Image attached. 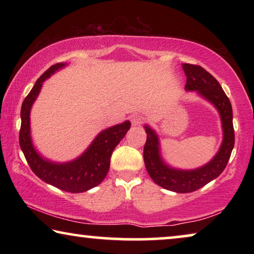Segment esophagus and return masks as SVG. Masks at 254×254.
<instances>
[{
    "label": "esophagus",
    "mask_w": 254,
    "mask_h": 254,
    "mask_svg": "<svg viewBox=\"0 0 254 254\" xmlns=\"http://www.w3.org/2000/svg\"><path fill=\"white\" fill-rule=\"evenodd\" d=\"M129 119L133 126H140V125L143 123V118L138 116V114H133V116H130Z\"/></svg>",
    "instance_id": "esophagus-1"
}]
</instances>
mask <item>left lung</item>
Segmentation results:
<instances>
[{"mask_svg":"<svg viewBox=\"0 0 254 254\" xmlns=\"http://www.w3.org/2000/svg\"><path fill=\"white\" fill-rule=\"evenodd\" d=\"M186 74V90L197 91L213 103L221 114L223 127V142L220 150L211 161L196 170H176L163 163L159 156L158 137L155 131L145 126L147 141L143 149V158L151 179L163 189L177 193H190L201 189L217 178L227 166L235 145V130L232 124V107L220 83L201 65L183 64Z\"/></svg>","mask_w":254,"mask_h":254,"instance_id":"obj_1","label":"left lung"}]
</instances>
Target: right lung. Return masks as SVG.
I'll return each mask as SVG.
<instances>
[{"instance_id":"obj_1","label":"right lung","mask_w":254,"mask_h":254,"mask_svg":"<svg viewBox=\"0 0 254 254\" xmlns=\"http://www.w3.org/2000/svg\"><path fill=\"white\" fill-rule=\"evenodd\" d=\"M64 64H57L47 69L31 90L26 98L24 99L20 110L19 145L22 149L26 162L34 175L39 177L45 183L51 184L58 189L70 193L85 192L92 187L99 185L105 178L110 169V159L114 148L123 140L125 135L130 128L129 121L107 128L103 130L95 138L91 145L88 148L81 157L69 163H53L46 161L34 150L30 136V111L31 106L43 85L45 79L50 77L59 68H62Z\"/></svg>"}]
</instances>
